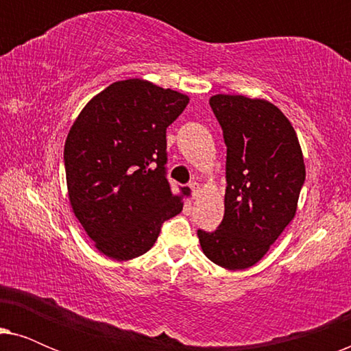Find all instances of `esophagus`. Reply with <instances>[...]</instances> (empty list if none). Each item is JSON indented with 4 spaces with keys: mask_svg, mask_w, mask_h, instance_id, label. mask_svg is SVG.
I'll use <instances>...</instances> for the list:
<instances>
[{
    "mask_svg": "<svg viewBox=\"0 0 351 351\" xmlns=\"http://www.w3.org/2000/svg\"><path fill=\"white\" fill-rule=\"evenodd\" d=\"M189 186L191 190V195H193V198H196V196L199 195V184H198V182H190Z\"/></svg>",
    "mask_w": 351,
    "mask_h": 351,
    "instance_id": "esophagus-1",
    "label": "esophagus"
}]
</instances>
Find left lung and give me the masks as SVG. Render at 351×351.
<instances>
[{
    "mask_svg": "<svg viewBox=\"0 0 351 351\" xmlns=\"http://www.w3.org/2000/svg\"><path fill=\"white\" fill-rule=\"evenodd\" d=\"M209 105L223 131L225 214L217 230H198L209 261L244 270L265 256L294 219L305 182L297 134L280 108L261 99L217 94Z\"/></svg>",
    "mask_w": 351,
    "mask_h": 351,
    "instance_id": "left-lung-1",
    "label": "left lung"
}]
</instances>
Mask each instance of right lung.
Returning <instances> with one entry per match:
<instances>
[{
    "label": "right lung",
    "mask_w": 351,
    "mask_h": 351,
    "mask_svg": "<svg viewBox=\"0 0 351 351\" xmlns=\"http://www.w3.org/2000/svg\"><path fill=\"white\" fill-rule=\"evenodd\" d=\"M186 104V95L148 81H117L71 126L64 150L69 198L107 257L145 254L162 223L182 210L167 180L166 129Z\"/></svg>",
    "instance_id": "obj_1"
}]
</instances>
